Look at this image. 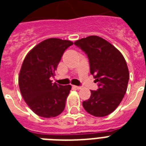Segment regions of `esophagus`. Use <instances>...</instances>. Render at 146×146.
Returning a JSON list of instances; mask_svg holds the SVG:
<instances>
[{
    "instance_id": "esophagus-1",
    "label": "esophagus",
    "mask_w": 146,
    "mask_h": 146,
    "mask_svg": "<svg viewBox=\"0 0 146 146\" xmlns=\"http://www.w3.org/2000/svg\"><path fill=\"white\" fill-rule=\"evenodd\" d=\"M73 88L76 89H81V86H73Z\"/></svg>"
}]
</instances>
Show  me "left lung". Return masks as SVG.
<instances>
[{
	"label": "left lung",
	"mask_w": 146,
	"mask_h": 146,
	"mask_svg": "<svg viewBox=\"0 0 146 146\" xmlns=\"http://www.w3.org/2000/svg\"><path fill=\"white\" fill-rule=\"evenodd\" d=\"M74 44L87 54L90 73L98 82L97 91L91 90V96L82 102V106L95 117L108 115L117 108L127 92L129 78L127 62L113 44L99 36L83 38Z\"/></svg>",
	"instance_id": "1"
}]
</instances>
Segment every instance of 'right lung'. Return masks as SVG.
Instances as JSON below:
<instances>
[{"instance_id": "1", "label": "right lung", "mask_w": 146, "mask_h": 146, "mask_svg": "<svg viewBox=\"0 0 146 146\" xmlns=\"http://www.w3.org/2000/svg\"><path fill=\"white\" fill-rule=\"evenodd\" d=\"M73 43L69 40L48 38L35 46L25 57L19 76L22 96L37 115L54 117L63 112L70 85L60 86L50 80L64 52Z\"/></svg>"}]
</instances>
